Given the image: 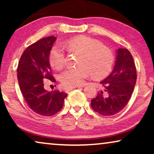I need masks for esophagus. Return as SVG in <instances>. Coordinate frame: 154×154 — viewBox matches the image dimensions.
Segmentation results:
<instances>
[{"instance_id": "obj_1", "label": "esophagus", "mask_w": 154, "mask_h": 154, "mask_svg": "<svg viewBox=\"0 0 154 154\" xmlns=\"http://www.w3.org/2000/svg\"><path fill=\"white\" fill-rule=\"evenodd\" d=\"M81 88V86H73V87H69V88H66V91L69 92V91H70V90H73V89H75V88Z\"/></svg>"}]
</instances>
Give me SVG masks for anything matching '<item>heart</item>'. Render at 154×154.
<instances>
[{"label":"heart","instance_id":"1","mask_svg":"<svg viewBox=\"0 0 154 154\" xmlns=\"http://www.w3.org/2000/svg\"><path fill=\"white\" fill-rule=\"evenodd\" d=\"M67 45L83 52L80 60L81 66L69 67L61 75V81L67 87L82 85L87 78H101L110 72L113 64V54L110 49L102 46L97 40L80 35L69 40ZM51 64L57 69L64 67L66 61L64 48L60 45L53 47L50 52Z\"/></svg>","mask_w":154,"mask_h":154}]
</instances>
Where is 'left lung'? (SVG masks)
<instances>
[{"mask_svg":"<svg viewBox=\"0 0 154 154\" xmlns=\"http://www.w3.org/2000/svg\"><path fill=\"white\" fill-rule=\"evenodd\" d=\"M116 52L112 72L100 82L103 90L91 100L92 108L103 116L114 115L127 105L137 81L136 67L129 50L119 48Z\"/></svg>","mask_w":154,"mask_h":154,"instance_id":"obj_1","label":"left lung"}]
</instances>
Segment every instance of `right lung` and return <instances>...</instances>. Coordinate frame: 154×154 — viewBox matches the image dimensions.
<instances>
[{"mask_svg": "<svg viewBox=\"0 0 154 154\" xmlns=\"http://www.w3.org/2000/svg\"><path fill=\"white\" fill-rule=\"evenodd\" d=\"M57 38H43L29 45L21 56L17 67L19 85L30 109L38 114L50 116L60 111L67 94L59 90L49 92L44 79L55 82L51 74L49 57Z\"/></svg>", "mask_w": 154, "mask_h": 154, "instance_id": "1", "label": "right lung"}]
</instances>
